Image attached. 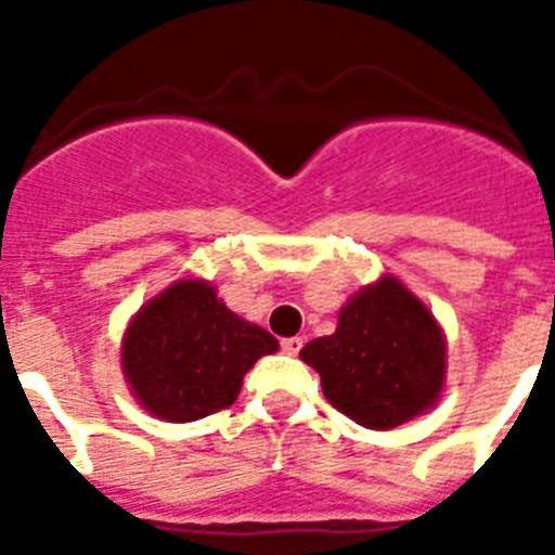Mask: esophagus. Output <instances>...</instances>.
I'll use <instances>...</instances> for the list:
<instances>
[{
  "mask_svg": "<svg viewBox=\"0 0 555 555\" xmlns=\"http://www.w3.org/2000/svg\"><path fill=\"white\" fill-rule=\"evenodd\" d=\"M282 351H285V354H291V357L299 354V351H302V337L282 339Z\"/></svg>",
  "mask_w": 555,
  "mask_h": 555,
  "instance_id": "1",
  "label": "esophagus"
}]
</instances>
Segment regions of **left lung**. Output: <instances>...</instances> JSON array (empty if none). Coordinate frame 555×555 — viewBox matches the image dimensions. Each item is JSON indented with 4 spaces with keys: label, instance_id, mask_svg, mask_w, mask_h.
Here are the masks:
<instances>
[{
    "label": "left lung",
    "instance_id": "left-lung-1",
    "mask_svg": "<svg viewBox=\"0 0 555 555\" xmlns=\"http://www.w3.org/2000/svg\"><path fill=\"white\" fill-rule=\"evenodd\" d=\"M337 412L365 429H395L440 400L447 383V334L421 296L391 273L360 287L331 337L299 351Z\"/></svg>",
    "mask_w": 555,
    "mask_h": 555
}]
</instances>
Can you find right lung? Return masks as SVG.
Instances as JSON below:
<instances>
[{"label": "right lung", "mask_w": 555, "mask_h": 555, "mask_svg": "<svg viewBox=\"0 0 555 555\" xmlns=\"http://www.w3.org/2000/svg\"><path fill=\"white\" fill-rule=\"evenodd\" d=\"M276 351V337L230 311L212 282L181 276L129 320L120 371L152 417L190 423L227 409L256 360Z\"/></svg>", "instance_id": "add662e5"}]
</instances>
